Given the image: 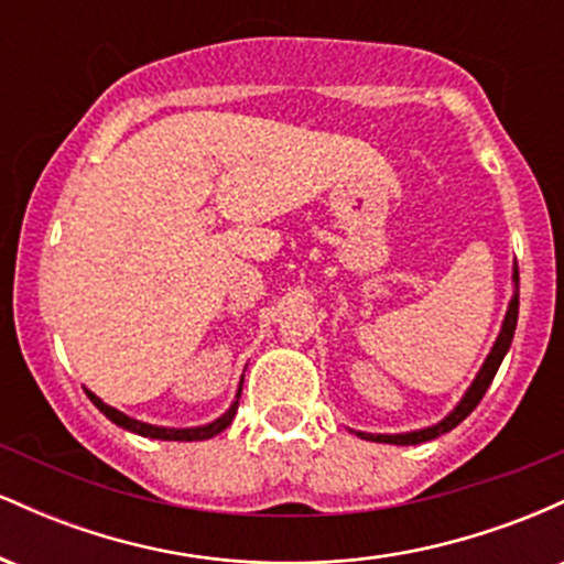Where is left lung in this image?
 Wrapping results in <instances>:
<instances>
[{
    "label": "left lung",
    "mask_w": 564,
    "mask_h": 564,
    "mask_svg": "<svg viewBox=\"0 0 564 564\" xmlns=\"http://www.w3.org/2000/svg\"><path fill=\"white\" fill-rule=\"evenodd\" d=\"M511 281H514V294H511L509 310H507V315H503V323H501V332H498V336H496V345L488 352V358H485V364H482L480 371H477V377L469 384V390L464 392V398L458 400V405L453 408V411L443 419V422H437V424H432V426H424V430L400 432V435H371V432H355V435L364 437V440H373V443L419 445V443H426V440H435L440 435H445V432H451L453 426L462 424L464 419H467L469 413L475 411L477 403H480L482 394L488 392L490 381H494L498 366H501L503 355L509 352L511 339H514L517 313H520V270H517V264H514V270H511Z\"/></svg>",
    "instance_id": "1"
}]
</instances>
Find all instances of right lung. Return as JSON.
<instances>
[{
    "label": "right lung",
    "instance_id": "1",
    "mask_svg": "<svg viewBox=\"0 0 564 564\" xmlns=\"http://www.w3.org/2000/svg\"><path fill=\"white\" fill-rule=\"evenodd\" d=\"M241 390H243V379H241V384H238L236 400H232L230 408L223 413V416L215 419V422L204 424V426H185V430H174V426H156V424L138 422V419L127 416V413H121V411H116V408L106 405L100 398H97L95 392H89V390H87V398L97 405V411L106 413V416L111 419L116 426H121V430H129V432H134V435L153 437V440H177V443H191V440H209V437L219 435V432H223V430H228L230 422H232V416H236V411H238V398H241Z\"/></svg>",
    "mask_w": 564,
    "mask_h": 564
}]
</instances>
